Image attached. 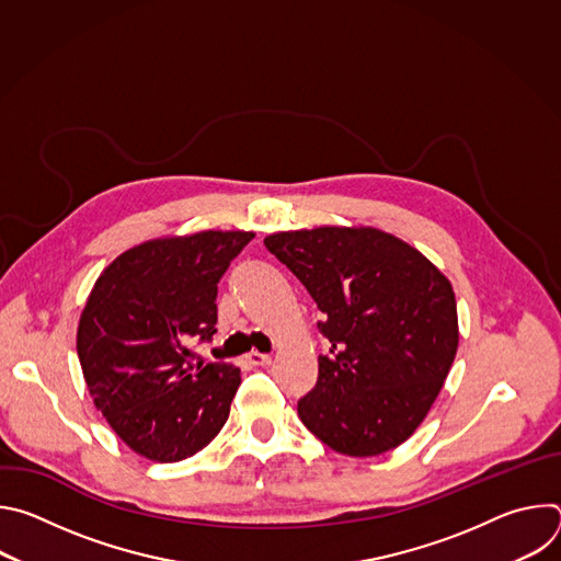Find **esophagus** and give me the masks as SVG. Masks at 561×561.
<instances>
[{
  "label": "esophagus",
  "instance_id": "1",
  "mask_svg": "<svg viewBox=\"0 0 561 561\" xmlns=\"http://www.w3.org/2000/svg\"><path fill=\"white\" fill-rule=\"evenodd\" d=\"M247 359H249L253 366H268V364L273 362V357H271V355H266V353H260V351H251Z\"/></svg>",
  "mask_w": 561,
  "mask_h": 561
}]
</instances>
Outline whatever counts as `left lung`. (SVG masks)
<instances>
[{
	"mask_svg": "<svg viewBox=\"0 0 561 561\" xmlns=\"http://www.w3.org/2000/svg\"><path fill=\"white\" fill-rule=\"evenodd\" d=\"M266 249L306 286L331 353L299 399L304 426L333 450L375 457L404 444L453 366L459 327L448 277L373 226L282 230Z\"/></svg>",
	"mask_w": 561,
	"mask_h": 561,
	"instance_id": "obj_1",
	"label": "left lung"
}]
</instances>
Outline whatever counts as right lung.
Segmentation results:
<instances>
[{"mask_svg": "<svg viewBox=\"0 0 561 561\" xmlns=\"http://www.w3.org/2000/svg\"><path fill=\"white\" fill-rule=\"evenodd\" d=\"M255 232L157 237L115 257L77 327L93 404L137 455L173 463L208 446L242 383L232 364H191L188 342L217 333V282Z\"/></svg>", "mask_w": 561, "mask_h": 561, "instance_id": "right-lung-1", "label": "right lung"}]
</instances>
